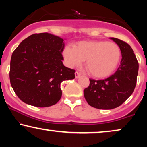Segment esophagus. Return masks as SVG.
I'll list each match as a JSON object with an SVG mask.
<instances>
[{
	"instance_id": "obj_1",
	"label": "esophagus",
	"mask_w": 147,
	"mask_h": 147,
	"mask_svg": "<svg viewBox=\"0 0 147 147\" xmlns=\"http://www.w3.org/2000/svg\"><path fill=\"white\" fill-rule=\"evenodd\" d=\"M80 74L79 73V72L78 71H76L75 72V77H76V78H80Z\"/></svg>"
}]
</instances>
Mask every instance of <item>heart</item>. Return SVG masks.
Wrapping results in <instances>:
<instances>
[{"instance_id": "1", "label": "heart", "mask_w": 147, "mask_h": 147, "mask_svg": "<svg viewBox=\"0 0 147 147\" xmlns=\"http://www.w3.org/2000/svg\"><path fill=\"white\" fill-rule=\"evenodd\" d=\"M65 63L70 67L80 65L86 60L90 75L97 78L109 76L117 68L121 58V50L117 44L106 41H81L67 46L63 51Z\"/></svg>"}]
</instances>
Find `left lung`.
Masks as SVG:
<instances>
[{
  "instance_id": "obj_1",
  "label": "left lung",
  "mask_w": 147,
  "mask_h": 147,
  "mask_svg": "<svg viewBox=\"0 0 147 147\" xmlns=\"http://www.w3.org/2000/svg\"><path fill=\"white\" fill-rule=\"evenodd\" d=\"M119 46L122 53L120 65L114 74L104 80L90 79L84 90L89 105L98 109L117 108L132 95L136 84L138 63L131 47L122 40L111 37Z\"/></svg>"
}]
</instances>
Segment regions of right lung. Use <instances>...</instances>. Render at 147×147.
Instances as JSON below:
<instances>
[{
  "label": "right lung",
  "instance_id": "obj_1",
  "mask_svg": "<svg viewBox=\"0 0 147 147\" xmlns=\"http://www.w3.org/2000/svg\"><path fill=\"white\" fill-rule=\"evenodd\" d=\"M64 40L48 33L33 34L13 51L10 82L16 95L36 107L53 106L60 100L64 80L75 78V70L64 66Z\"/></svg>",
  "mask_w": 147,
  "mask_h": 147
}]
</instances>
